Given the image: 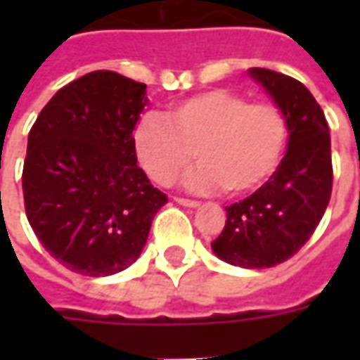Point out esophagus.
<instances>
[{
    "label": "esophagus",
    "mask_w": 360,
    "mask_h": 360,
    "mask_svg": "<svg viewBox=\"0 0 360 360\" xmlns=\"http://www.w3.org/2000/svg\"><path fill=\"white\" fill-rule=\"evenodd\" d=\"M175 202L181 204V206H185V208H198L200 206V202H196V200H188V198H175Z\"/></svg>",
    "instance_id": "esophagus-1"
}]
</instances>
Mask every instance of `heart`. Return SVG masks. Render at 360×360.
<instances>
[{
	"label": "heart",
	"mask_w": 360,
	"mask_h": 360,
	"mask_svg": "<svg viewBox=\"0 0 360 360\" xmlns=\"http://www.w3.org/2000/svg\"><path fill=\"white\" fill-rule=\"evenodd\" d=\"M289 139L283 111L274 103H249L231 90H208L146 113L133 131L134 154L158 185H172L191 160L200 164L185 175L193 193L226 188L245 195L276 172Z\"/></svg>",
	"instance_id": "obj_1"
}]
</instances>
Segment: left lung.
<instances>
[{"instance_id":"left-lung-1","label":"left lung","mask_w":360,"mask_h":360,"mask_svg":"<svg viewBox=\"0 0 360 360\" xmlns=\"http://www.w3.org/2000/svg\"><path fill=\"white\" fill-rule=\"evenodd\" d=\"M249 75L285 115L287 152L257 193L226 206L212 250L227 264L257 270L285 262L314 233L332 195V150L324 111L302 82L260 67Z\"/></svg>"}]
</instances>
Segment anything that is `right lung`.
Segmentation results:
<instances>
[{"label": "right lung", "instance_id": "right-lung-1", "mask_svg": "<svg viewBox=\"0 0 360 360\" xmlns=\"http://www.w3.org/2000/svg\"><path fill=\"white\" fill-rule=\"evenodd\" d=\"M146 103V84L92 71L58 90L28 133V224L71 271L102 278L129 268L167 202L136 165L133 131Z\"/></svg>", "mask_w": 360, "mask_h": 360}]
</instances>
